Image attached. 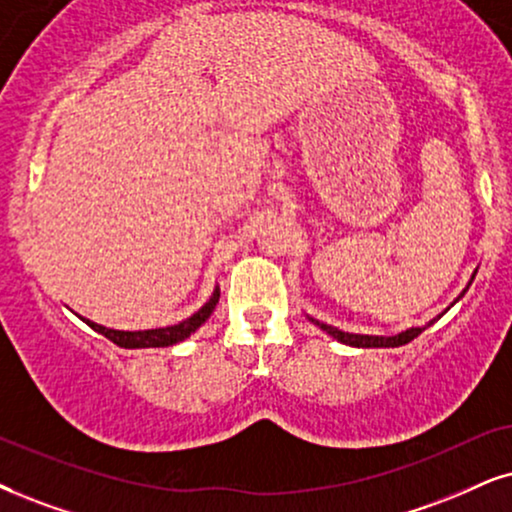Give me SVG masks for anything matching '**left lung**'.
Listing matches in <instances>:
<instances>
[{
    "mask_svg": "<svg viewBox=\"0 0 512 512\" xmlns=\"http://www.w3.org/2000/svg\"><path fill=\"white\" fill-rule=\"evenodd\" d=\"M475 274H477V271H475ZM475 274H472V278H475ZM472 278H470V283H472ZM470 283H468V288H470ZM468 288H465V290H468ZM465 290L458 297H463ZM442 314H439V316H442ZM439 316H437V319H439ZM309 321H314L316 326L321 328V331H326L328 335H333L335 340L345 342V345H349V347H399V345H406V342H411L413 338H418V335L425 331V328H409V331H404V333H399V335H392V338H383V335L345 333V331H340V328L328 326V323H321V321H316V319H309Z\"/></svg>",
    "mask_w": 512,
    "mask_h": 512,
    "instance_id": "obj_1",
    "label": "left lung"
}]
</instances>
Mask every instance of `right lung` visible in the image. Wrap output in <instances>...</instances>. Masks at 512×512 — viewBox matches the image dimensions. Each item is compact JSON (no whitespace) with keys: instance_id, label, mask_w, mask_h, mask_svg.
<instances>
[{"instance_id":"obj_1","label":"right lung","mask_w":512,"mask_h":512,"mask_svg":"<svg viewBox=\"0 0 512 512\" xmlns=\"http://www.w3.org/2000/svg\"><path fill=\"white\" fill-rule=\"evenodd\" d=\"M217 302H219V288H215V293H212L210 300L205 302L196 314L189 316V319L177 323V326L151 328V331H115V328L99 326V323L87 321V319H84V323H87V326H92L96 333L106 335V338L113 340L118 347H125V349L170 347V345H177V342H181L184 338H189L191 333H196L198 328L210 319V314L215 312Z\"/></svg>"}]
</instances>
